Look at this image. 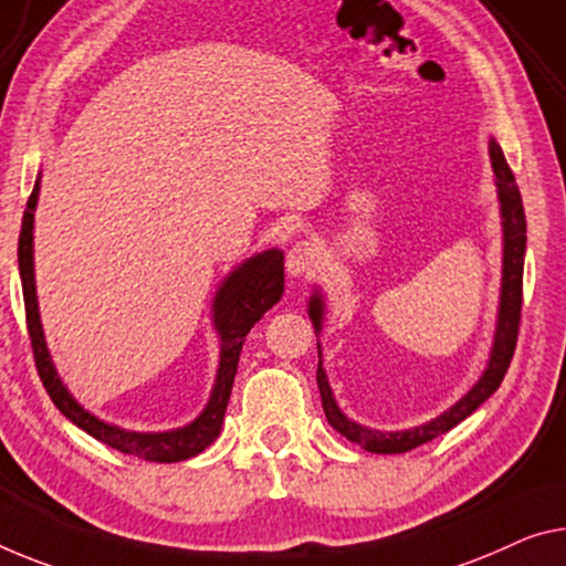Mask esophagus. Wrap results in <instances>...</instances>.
I'll return each mask as SVG.
<instances>
[{
    "instance_id": "1",
    "label": "esophagus",
    "mask_w": 566,
    "mask_h": 566,
    "mask_svg": "<svg viewBox=\"0 0 566 566\" xmlns=\"http://www.w3.org/2000/svg\"><path fill=\"white\" fill-rule=\"evenodd\" d=\"M318 268V250L311 242H295L285 255V271L293 277L311 275Z\"/></svg>"
}]
</instances>
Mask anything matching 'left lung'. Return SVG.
Returning <instances> with one entry per match:
<instances>
[{
	"instance_id": "1",
	"label": "left lung",
	"mask_w": 566,
	"mask_h": 566,
	"mask_svg": "<svg viewBox=\"0 0 566 566\" xmlns=\"http://www.w3.org/2000/svg\"><path fill=\"white\" fill-rule=\"evenodd\" d=\"M491 154V167H493V181H495V197H499V212H501V234H503V258H501V295H499V313H495V332L493 344L489 354V364L475 385L458 399L453 407H448L446 412L432 417L430 422L417 424L410 430H371L367 424L354 422L352 417H346L338 407L334 389L328 385L324 359H321V344H318V392L321 405H324L326 420L332 428L344 434L346 440L356 442L369 453L381 455H395L407 453L422 442H430L438 434L455 428L458 422H463L468 415H473L485 399H489L499 385L506 377V369L511 364V356L516 349V336H518V318H521V283H524V255H526V214L524 205H521V192L516 187L514 174H511L506 156H503L501 146L491 136L489 142ZM326 316V298L321 289L311 293L308 298V318L313 324L316 336L324 328Z\"/></svg>"
}]
</instances>
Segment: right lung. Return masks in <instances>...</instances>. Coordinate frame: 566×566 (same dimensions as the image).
Segmentation results:
<instances>
[{"instance_id":"add662e5","label":"right lung","mask_w":566,"mask_h":566,"mask_svg":"<svg viewBox=\"0 0 566 566\" xmlns=\"http://www.w3.org/2000/svg\"><path fill=\"white\" fill-rule=\"evenodd\" d=\"M40 197V174L34 179V189L28 199V210L22 217L20 248H17V260H20V277L24 293V311H28V328L34 352V364H38L40 379L45 385L48 395L60 412L77 428L93 434L95 440L106 442L108 448H116L126 455H136L154 463H179V460L195 458L210 448L220 438L224 410H228L234 374H238V361L245 336L250 334L265 311H271L283 295V250L271 248L253 258L242 260L232 271L224 275V281L217 285L212 298V326L220 338V364H217L214 385L205 410L199 412L192 422L181 424L174 430L159 432H138L126 430L118 424L101 420L98 415L77 402L71 389L63 385L60 374L52 364V356L42 332L40 306H38V285H34V210H38Z\"/></svg>"}]
</instances>
